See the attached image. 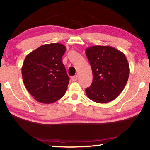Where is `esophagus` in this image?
<instances>
[{"label":"esophagus","instance_id":"obj_1","mask_svg":"<svg viewBox=\"0 0 150 150\" xmlns=\"http://www.w3.org/2000/svg\"><path fill=\"white\" fill-rule=\"evenodd\" d=\"M77 75H75V76H73L72 77H71V80H72V81H76L77 80Z\"/></svg>","mask_w":150,"mask_h":150}]
</instances>
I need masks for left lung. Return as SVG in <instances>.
<instances>
[{"label": "left lung", "mask_w": 150, "mask_h": 150, "mask_svg": "<svg viewBox=\"0 0 150 150\" xmlns=\"http://www.w3.org/2000/svg\"><path fill=\"white\" fill-rule=\"evenodd\" d=\"M93 74L86 95L97 103H108L123 90L129 76V64L125 55L113 47L93 46L86 50Z\"/></svg>", "instance_id": "1"}]
</instances>
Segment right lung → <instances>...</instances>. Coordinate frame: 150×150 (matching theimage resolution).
Returning <instances> with one entry per match:
<instances>
[{"label":"right lung","instance_id":"add662e5","mask_svg":"<svg viewBox=\"0 0 150 150\" xmlns=\"http://www.w3.org/2000/svg\"><path fill=\"white\" fill-rule=\"evenodd\" d=\"M66 47L59 43L44 44L28 54L21 69L28 91L36 101L53 103L63 96L69 78L62 62Z\"/></svg>","mask_w":150,"mask_h":150}]
</instances>
